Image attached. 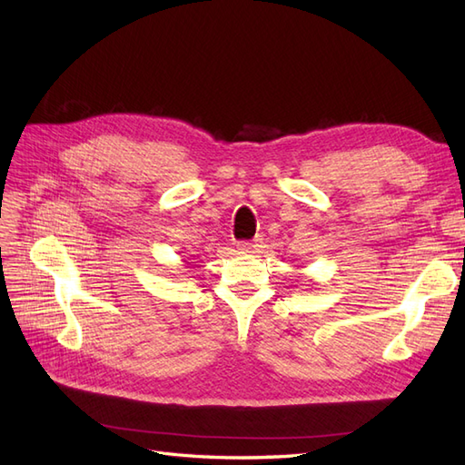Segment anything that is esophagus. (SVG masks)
I'll return each instance as SVG.
<instances>
[{
  "label": "esophagus",
  "mask_w": 465,
  "mask_h": 465,
  "mask_svg": "<svg viewBox=\"0 0 465 465\" xmlns=\"http://www.w3.org/2000/svg\"><path fill=\"white\" fill-rule=\"evenodd\" d=\"M262 244V238H255V240H240V242H236V248L240 252H252Z\"/></svg>",
  "instance_id": "esophagus-1"
}]
</instances>
